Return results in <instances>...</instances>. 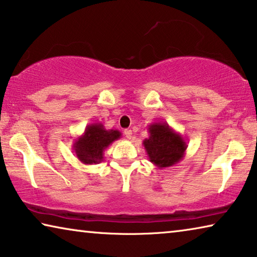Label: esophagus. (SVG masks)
<instances>
[{"instance_id": "34e87169", "label": "esophagus", "mask_w": 257, "mask_h": 257, "mask_svg": "<svg viewBox=\"0 0 257 257\" xmlns=\"http://www.w3.org/2000/svg\"><path fill=\"white\" fill-rule=\"evenodd\" d=\"M124 133H125V137L127 138L128 140L131 139V138H132V130H125Z\"/></svg>"}]
</instances>
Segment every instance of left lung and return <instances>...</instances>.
I'll list each match as a JSON object with an SVG mask.
<instances>
[{"mask_svg":"<svg viewBox=\"0 0 257 257\" xmlns=\"http://www.w3.org/2000/svg\"><path fill=\"white\" fill-rule=\"evenodd\" d=\"M149 137L142 145L149 161L159 169L172 167L184 159L187 142L168 123H153L148 127Z\"/></svg>","mask_w":257,"mask_h":257,"instance_id":"left-lung-1","label":"left lung"}]
</instances>
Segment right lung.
I'll use <instances>...</instances> for the list:
<instances>
[{
    "mask_svg": "<svg viewBox=\"0 0 257 257\" xmlns=\"http://www.w3.org/2000/svg\"><path fill=\"white\" fill-rule=\"evenodd\" d=\"M120 137L118 130H105L102 123L89 124L82 136L73 142V152L81 163L97 164L103 160L105 149Z\"/></svg>",
    "mask_w": 257,
    "mask_h": 257,
    "instance_id": "add662e5",
    "label": "right lung"
}]
</instances>
